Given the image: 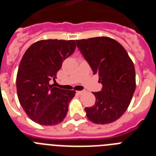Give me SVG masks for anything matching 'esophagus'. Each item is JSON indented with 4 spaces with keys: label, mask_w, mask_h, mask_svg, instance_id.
Here are the masks:
<instances>
[{
    "label": "esophagus",
    "mask_w": 156,
    "mask_h": 156,
    "mask_svg": "<svg viewBox=\"0 0 156 156\" xmlns=\"http://www.w3.org/2000/svg\"><path fill=\"white\" fill-rule=\"evenodd\" d=\"M76 93L78 94H83V93H85V90H78V91H76Z\"/></svg>",
    "instance_id": "esophagus-1"
}]
</instances>
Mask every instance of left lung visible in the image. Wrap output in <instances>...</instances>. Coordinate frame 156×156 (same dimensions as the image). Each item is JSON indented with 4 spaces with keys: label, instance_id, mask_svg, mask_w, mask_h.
Returning <instances> with one entry per match:
<instances>
[{
    "label": "left lung",
    "instance_id": "left-lung-1",
    "mask_svg": "<svg viewBox=\"0 0 156 156\" xmlns=\"http://www.w3.org/2000/svg\"><path fill=\"white\" fill-rule=\"evenodd\" d=\"M76 44L102 88L93 92L96 101L85 108L88 119L96 124L117 120L127 109L136 88L135 69L125 48L107 37L78 40Z\"/></svg>",
    "mask_w": 156,
    "mask_h": 156
}]
</instances>
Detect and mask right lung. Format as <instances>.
<instances>
[{
	"mask_svg": "<svg viewBox=\"0 0 156 156\" xmlns=\"http://www.w3.org/2000/svg\"><path fill=\"white\" fill-rule=\"evenodd\" d=\"M75 41L44 40L26 51L18 69L16 87L20 105L29 118L44 126L62 122L75 90L50 84L63 61L73 53Z\"/></svg>",
	"mask_w": 156,
	"mask_h": 156,
	"instance_id": "add662e5",
	"label": "right lung"
}]
</instances>
